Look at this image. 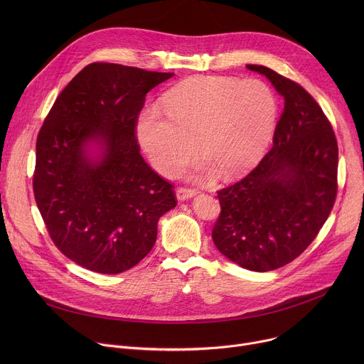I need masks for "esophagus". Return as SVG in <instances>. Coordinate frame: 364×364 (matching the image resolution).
<instances>
[{"label": "esophagus", "mask_w": 364, "mask_h": 364, "mask_svg": "<svg viewBox=\"0 0 364 364\" xmlns=\"http://www.w3.org/2000/svg\"><path fill=\"white\" fill-rule=\"evenodd\" d=\"M197 194V190L196 188H188V187H178L176 190V196L180 201L186 200V198H191L193 196Z\"/></svg>", "instance_id": "esophagus-1"}]
</instances>
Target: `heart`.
Listing matches in <instances>:
<instances>
[{"label":"heart","mask_w":364,"mask_h":364,"mask_svg":"<svg viewBox=\"0 0 364 364\" xmlns=\"http://www.w3.org/2000/svg\"><path fill=\"white\" fill-rule=\"evenodd\" d=\"M164 112L145 111L138 138L154 168L177 174L197 152L205 157L197 171H219L230 180L250 170L262 157L277 125L278 100L259 79L196 76L164 97Z\"/></svg>","instance_id":"obj_1"}]
</instances>
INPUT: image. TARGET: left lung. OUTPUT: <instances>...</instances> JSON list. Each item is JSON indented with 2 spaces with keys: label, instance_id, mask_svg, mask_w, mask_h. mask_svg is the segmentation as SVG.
I'll use <instances>...</instances> for the list:
<instances>
[{
  "label": "left lung",
  "instance_id": "8db88e82",
  "mask_svg": "<svg viewBox=\"0 0 364 364\" xmlns=\"http://www.w3.org/2000/svg\"><path fill=\"white\" fill-rule=\"evenodd\" d=\"M284 96L271 151L246 177L218 191L216 247L255 272L278 269L298 257L328 219L337 196L338 145L321 107L299 83L269 68Z\"/></svg>",
  "mask_w": 364,
  "mask_h": 364
}]
</instances>
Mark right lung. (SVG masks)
I'll return each mask as SVG.
<instances>
[{
    "mask_svg": "<svg viewBox=\"0 0 364 364\" xmlns=\"http://www.w3.org/2000/svg\"><path fill=\"white\" fill-rule=\"evenodd\" d=\"M173 73L95 62L62 90L36 142L33 191L50 239L75 264L121 274L149 253L174 186L141 157L136 124L146 93ZM99 140L100 162L84 145Z\"/></svg>",
    "mask_w": 364,
    "mask_h": 364,
    "instance_id": "1",
    "label": "right lung"
}]
</instances>
